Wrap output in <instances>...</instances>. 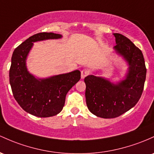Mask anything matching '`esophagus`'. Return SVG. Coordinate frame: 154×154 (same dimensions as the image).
<instances>
[{
    "instance_id": "1",
    "label": "esophagus",
    "mask_w": 154,
    "mask_h": 154,
    "mask_svg": "<svg viewBox=\"0 0 154 154\" xmlns=\"http://www.w3.org/2000/svg\"><path fill=\"white\" fill-rule=\"evenodd\" d=\"M88 74H89V72L87 69H83V70L81 71V78L84 79L86 76L88 75Z\"/></svg>"
}]
</instances>
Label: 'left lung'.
Here are the masks:
<instances>
[{"label": "left lung", "instance_id": "1", "mask_svg": "<svg viewBox=\"0 0 154 154\" xmlns=\"http://www.w3.org/2000/svg\"><path fill=\"white\" fill-rule=\"evenodd\" d=\"M114 50L129 64L126 79L116 84L101 77H85L86 104L98 117L113 118L121 116L138 102L143 94L146 68L143 52L124 35L113 33Z\"/></svg>", "mask_w": 154, "mask_h": 154}]
</instances>
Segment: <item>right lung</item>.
I'll list each match as a JSON object with an SVG mask.
<instances>
[{
	"label": "right lung",
	"instance_id": "add662e5",
	"mask_svg": "<svg viewBox=\"0 0 154 154\" xmlns=\"http://www.w3.org/2000/svg\"><path fill=\"white\" fill-rule=\"evenodd\" d=\"M61 37L54 33H36L23 42L12 54L9 82L13 96L25 112L37 117H51L58 114L63 109L68 91L80 80L79 70L38 79L27 69L26 59L33 42Z\"/></svg>",
	"mask_w": 154,
	"mask_h": 154
}]
</instances>
